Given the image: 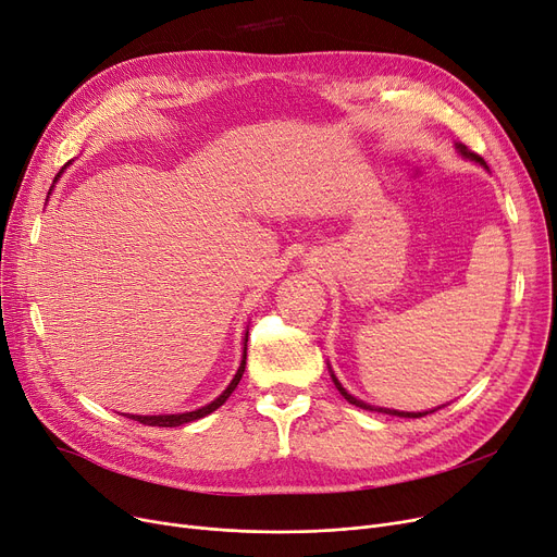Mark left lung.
Masks as SVG:
<instances>
[{"instance_id": "left-lung-1", "label": "left lung", "mask_w": 557, "mask_h": 557, "mask_svg": "<svg viewBox=\"0 0 557 557\" xmlns=\"http://www.w3.org/2000/svg\"><path fill=\"white\" fill-rule=\"evenodd\" d=\"M455 148H457V152L462 154V157H467L469 161H475V163H480V165H485L487 168V163H485V159H482L480 154H475V152H471L467 145H462V143H455ZM332 380H334V386L338 389V394H342L350 405H357V407H361V409H371V412H382V414H392V417H403V419H421V417H425V414H432L434 409H430V412H398V409H386V407H375V405H369V403H364V400H357L355 396H350L344 386H342V382H338L336 377H334V373H332Z\"/></svg>"}]
</instances>
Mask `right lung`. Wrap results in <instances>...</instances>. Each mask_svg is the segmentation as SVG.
<instances>
[{
  "instance_id": "1",
  "label": "right lung",
  "mask_w": 557,
  "mask_h": 557,
  "mask_svg": "<svg viewBox=\"0 0 557 557\" xmlns=\"http://www.w3.org/2000/svg\"><path fill=\"white\" fill-rule=\"evenodd\" d=\"M59 177V175H57ZM246 350H248V334H246V342H244V359H240V367H238V371H236V375H234V380L227 384V389L215 398V400H211L209 405H205V407H200V409H196V412H184V414H159V417H138V414H129L127 419H134V421H138V423H143V425H157V428H177V425H184V423H190V421H196V419H202V417H207V414H211V412H215V409H219L230 396H232V392L236 389V384L240 382V377H244V371H246Z\"/></svg>"
}]
</instances>
